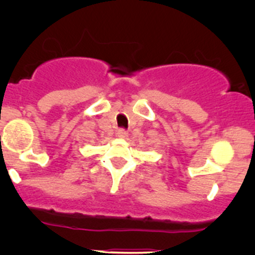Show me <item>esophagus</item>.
I'll return each mask as SVG.
<instances>
[{
	"label": "esophagus",
	"instance_id": "esophagus-1",
	"mask_svg": "<svg viewBox=\"0 0 255 255\" xmlns=\"http://www.w3.org/2000/svg\"><path fill=\"white\" fill-rule=\"evenodd\" d=\"M116 135H117L118 138H121V139H125V138L128 135V133H127V130L123 129V128H121V129L117 130V133H116Z\"/></svg>",
	"mask_w": 255,
	"mask_h": 255
}]
</instances>
